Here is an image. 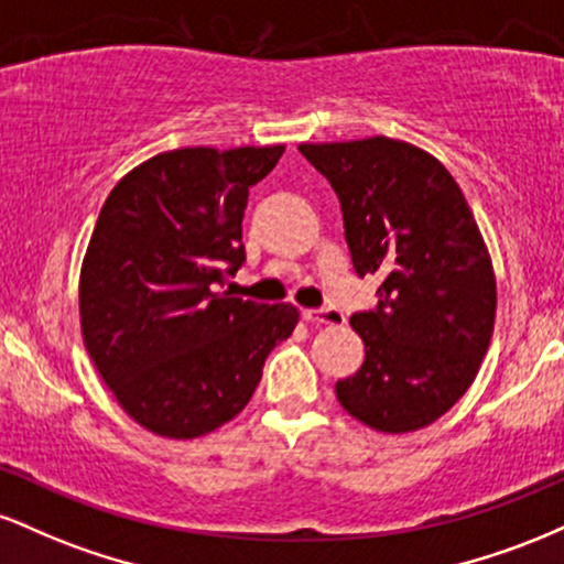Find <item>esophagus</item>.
I'll list each match as a JSON object with an SVG mask.
<instances>
[{
	"instance_id": "esophagus-1",
	"label": "esophagus",
	"mask_w": 564,
	"mask_h": 564,
	"mask_svg": "<svg viewBox=\"0 0 564 564\" xmlns=\"http://www.w3.org/2000/svg\"><path fill=\"white\" fill-rule=\"evenodd\" d=\"M304 321L315 323V326H345V315L334 307H321V310H304Z\"/></svg>"
}]
</instances>
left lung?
<instances>
[{
  "label": "left lung",
  "instance_id": "left-lung-1",
  "mask_svg": "<svg viewBox=\"0 0 564 564\" xmlns=\"http://www.w3.org/2000/svg\"><path fill=\"white\" fill-rule=\"evenodd\" d=\"M300 151L339 196L358 275H381L379 307L349 318L366 360L336 398L384 435L424 430L469 390L494 336L482 232L451 172L411 142L377 134Z\"/></svg>",
  "mask_w": 564,
  "mask_h": 564
}]
</instances>
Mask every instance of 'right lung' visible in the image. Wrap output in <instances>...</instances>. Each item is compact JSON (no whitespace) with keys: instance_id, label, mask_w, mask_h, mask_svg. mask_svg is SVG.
Segmentation results:
<instances>
[{"instance_id":"1","label":"right lung","mask_w":564,"mask_h":564,"mask_svg":"<svg viewBox=\"0 0 564 564\" xmlns=\"http://www.w3.org/2000/svg\"><path fill=\"white\" fill-rule=\"evenodd\" d=\"M286 145L177 148L142 161L102 204L79 275L89 358L116 403L159 437L193 440L243 411L294 304L219 291L243 262L249 187Z\"/></svg>"}]
</instances>
